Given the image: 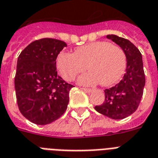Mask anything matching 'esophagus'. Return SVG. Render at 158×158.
I'll return each mask as SVG.
<instances>
[{
	"instance_id": "obj_1",
	"label": "esophagus",
	"mask_w": 158,
	"mask_h": 158,
	"mask_svg": "<svg viewBox=\"0 0 158 158\" xmlns=\"http://www.w3.org/2000/svg\"><path fill=\"white\" fill-rule=\"evenodd\" d=\"M81 89H83L84 91L87 92V93H91V92L93 91V89H86V88H81Z\"/></svg>"
}]
</instances>
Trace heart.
<instances>
[{"mask_svg": "<svg viewBox=\"0 0 158 158\" xmlns=\"http://www.w3.org/2000/svg\"><path fill=\"white\" fill-rule=\"evenodd\" d=\"M89 74L79 78V84L103 86L116 84L125 73L126 56L119 46L98 41L79 47L74 53L61 52L56 58V68L60 76L72 81L87 69Z\"/></svg>", "mask_w": 158, "mask_h": 158, "instance_id": "obj_1", "label": "heart"}]
</instances>
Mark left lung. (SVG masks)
Masks as SVG:
<instances>
[{"instance_id":"1","label":"left lung","mask_w":158,"mask_h":158,"mask_svg":"<svg viewBox=\"0 0 158 158\" xmlns=\"http://www.w3.org/2000/svg\"><path fill=\"white\" fill-rule=\"evenodd\" d=\"M106 38L122 48L126 56L125 74L120 83L105 89V101L95 110L109 118L120 120L135 112L139 105L145 85L142 55L130 41L114 34Z\"/></svg>"}]
</instances>
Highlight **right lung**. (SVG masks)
Instances as JSON below:
<instances>
[{
	"label": "right lung",
	"instance_id": "obj_1",
	"mask_svg": "<svg viewBox=\"0 0 158 158\" xmlns=\"http://www.w3.org/2000/svg\"><path fill=\"white\" fill-rule=\"evenodd\" d=\"M67 47L63 41L42 38L31 43L18 57L15 89L21 114L36 125L59 119L69 103L72 84L57 75L56 58Z\"/></svg>",
	"mask_w": 158,
	"mask_h": 158
}]
</instances>
